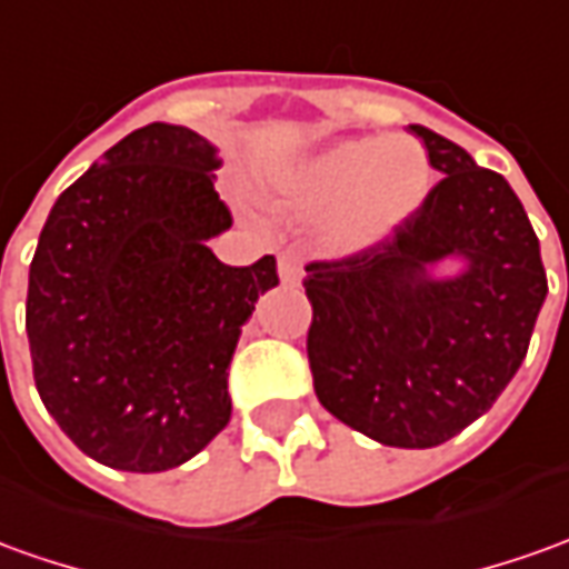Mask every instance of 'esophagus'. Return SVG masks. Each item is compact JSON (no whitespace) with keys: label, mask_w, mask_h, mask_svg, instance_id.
<instances>
[{"label":"esophagus","mask_w":569,"mask_h":569,"mask_svg":"<svg viewBox=\"0 0 569 569\" xmlns=\"http://www.w3.org/2000/svg\"><path fill=\"white\" fill-rule=\"evenodd\" d=\"M277 270H280V280L286 286L301 283V261L296 252H280L277 254Z\"/></svg>","instance_id":"obj_1"}]
</instances>
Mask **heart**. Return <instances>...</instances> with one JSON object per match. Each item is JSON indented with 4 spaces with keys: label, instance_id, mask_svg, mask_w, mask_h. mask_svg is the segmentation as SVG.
<instances>
[{
    "label": "heart",
    "instance_id": "heart-1",
    "mask_svg": "<svg viewBox=\"0 0 569 569\" xmlns=\"http://www.w3.org/2000/svg\"><path fill=\"white\" fill-rule=\"evenodd\" d=\"M432 189L427 152L411 139L361 137L336 142L286 173L283 196L311 214H330L336 249H365L423 208Z\"/></svg>",
    "mask_w": 569,
    "mask_h": 569
}]
</instances>
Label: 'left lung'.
Listing matches in <instances>:
<instances>
[{
  "instance_id": "8db88e82",
  "label": "left lung",
  "mask_w": 569,
  "mask_h": 569,
  "mask_svg": "<svg viewBox=\"0 0 569 569\" xmlns=\"http://www.w3.org/2000/svg\"><path fill=\"white\" fill-rule=\"evenodd\" d=\"M408 130L442 180L389 239L305 268L308 361L336 420L380 446L432 448L513 380L548 280L511 183L430 127Z\"/></svg>"
}]
</instances>
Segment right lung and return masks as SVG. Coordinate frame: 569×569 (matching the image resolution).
Wrapping results in <instances>:
<instances>
[{
	"label": "right lung",
	"instance_id": "1",
	"mask_svg": "<svg viewBox=\"0 0 569 569\" xmlns=\"http://www.w3.org/2000/svg\"><path fill=\"white\" fill-rule=\"evenodd\" d=\"M218 146L146 123L64 189L27 283V339L46 411L92 461L161 473L227 423V367L277 258L230 268L208 239L233 220Z\"/></svg>",
	"mask_w": 569,
	"mask_h": 569
}]
</instances>
